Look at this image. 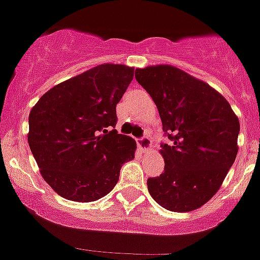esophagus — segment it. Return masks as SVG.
<instances>
[{
  "label": "esophagus",
  "mask_w": 260,
  "mask_h": 260,
  "mask_svg": "<svg viewBox=\"0 0 260 260\" xmlns=\"http://www.w3.org/2000/svg\"><path fill=\"white\" fill-rule=\"evenodd\" d=\"M138 146H139V149H140L141 151H148L149 149L151 148L150 139L146 138V136H144V138L139 139V140H138Z\"/></svg>",
  "instance_id": "1"
}]
</instances>
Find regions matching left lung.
Wrapping results in <instances>:
<instances>
[{"label": "left lung", "mask_w": 260, "mask_h": 260, "mask_svg": "<svg viewBox=\"0 0 260 260\" xmlns=\"http://www.w3.org/2000/svg\"><path fill=\"white\" fill-rule=\"evenodd\" d=\"M171 144H161L164 172L148 179L156 204L189 212L220 189L238 154L240 124L225 97L206 82L168 64L138 68Z\"/></svg>", "instance_id": "1"}]
</instances>
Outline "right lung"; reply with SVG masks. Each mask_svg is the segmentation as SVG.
<instances>
[{
	"label": "right lung",
	"instance_id": "obj_1",
	"mask_svg": "<svg viewBox=\"0 0 260 260\" xmlns=\"http://www.w3.org/2000/svg\"><path fill=\"white\" fill-rule=\"evenodd\" d=\"M133 78V67L100 64L54 86L30 111V150L44 181L63 199H102L135 156L136 141L114 129L116 105Z\"/></svg>",
	"mask_w": 260,
	"mask_h": 260
}]
</instances>
